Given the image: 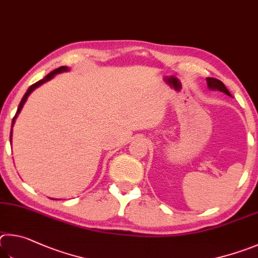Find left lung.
<instances>
[{"label": "left lung", "mask_w": 258, "mask_h": 258, "mask_svg": "<svg viewBox=\"0 0 258 258\" xmlns=\"http://www.w3.org/2000/svg\"><path fill=\"white\" fill-rule=\"evenodd\" d=\"M206 81H207V86H209L210 89L220 90V92H223L224 94H227L228 96H231V94H230V92L221 80L215 79V78H211V77H209V78H206Z\"/></svg>", "instance_id": "8db88e82"}]
</instances>
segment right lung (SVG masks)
<instances>
[{
    "instance_id": "right-lung-1",
    "label": "right lung",
    "mask_w": 258,
    "mask_h": 258,
    "mask_svg": "<svg viewBox=\"0 0 258 258\" xmlns=\"http://www.w3.org/2000/svg\"><path fill=\"white\" fill-rule=\"evenodd\" d=\"M68 70H69V68H68V67H60V68H57V69L53 70L52 72H49V74H48L46 77H44V78H43L42 80H39V81H37V83H36V84L31 85L30 87L28 88V90H27V92H26V94L24 95V97H22L21 102H20V104H19V106H18V110H17L16 115H15V117H13V119H12V125H11V126H13V124H15V122H16V119H17L18 114H19V113H20L21 108L24 107V104L26 103L27 98H28V96H29V95L31 94V92H33V90H34L35 88L39 87L40 85H43L44 83H46V81L51 80V79L53 78V77L55 76V75H57V74H61V72H63V71H68ZM10 143H12V128H11V133H10Z\"/></svg>"
}]
</instances>
